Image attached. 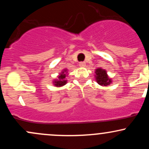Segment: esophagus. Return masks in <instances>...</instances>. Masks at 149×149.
I'll return each mask as SVG.
<instances>
[{
    "mask_svg": "<svg viewBox=\"0 0 149 149\" xmlns=\"http://www.w3.org/2000/svg\"><path fill=\"white\" fill-rule=\"evenodd\" d=\"M79 66H81V67H85V62H84V61H81V62L79 63Z\"/></svg>",
    "mask_w": 149,
    "mask_h": 149,
    "instance_id": "34e87169",
    "label": "esophagus"
}]
</instances>
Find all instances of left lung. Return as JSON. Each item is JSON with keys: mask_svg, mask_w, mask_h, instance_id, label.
<instances>
[{"mask_svg": "<svg viewBox=\"0 0 149 149\" xmlns=\"http://www.w3.org/2000/svg\"><path fill=\"white\" fill-rule=\"evenodd\" d=\"M95 73H96L95 78H96V80L99 85H103V86H107V85L111 84V80L108 76L106 70L99 68V69H96Z\"/></svg>", "mask_w": 149, "mask_h": 149, "instance_id": "obj_1", "label": "left lung"}]
</instances>
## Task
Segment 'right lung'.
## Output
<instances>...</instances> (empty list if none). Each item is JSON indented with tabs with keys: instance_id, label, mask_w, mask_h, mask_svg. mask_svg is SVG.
Here are the masks:
<instances>
[{
	"instance_id": "right-lung-1",
	"label": "right lung",
	"mask_w": 149,
	"mask_h": 149,
	"mask_svg": "<svg viewBox=\"0 0 149 149\" xmlns=\"http://www.w3.org/2000/svg\"><path fill=\"white\" fill-rule=\"evenodd\" d=\"M66 71H67V70L66 69H65L64 71H63L61 74L58 76V80H54V81L53 82V83H54V85H55L56 87L63 86V85H64L66 83H67V80H66Z\"/></svg>"
}]
</instances>
